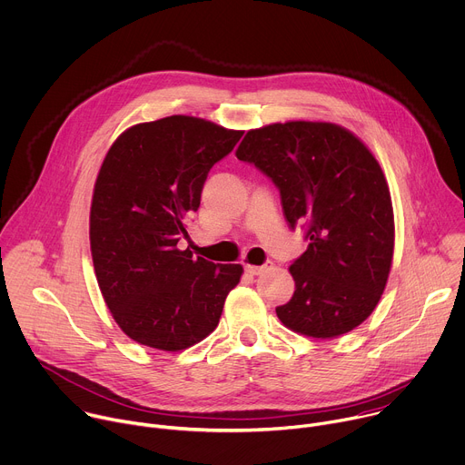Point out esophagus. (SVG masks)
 Segmentation results:
<instances>
[{"instance_id": "34e87169", "label": "esophagus", "mask_w": 465, "mask_h": 465, "mask_svg": "<svg viewBox=\"0 0 465 465\" xmlns=\"http://www.w3.org/2000/svg\"><path fill=\"white\" fill-rule=\"evenodd\" d=\"M265 269H267V265H251V263H247V265H245V272H247V274H251V276L262 274Z\"/></svg>"}]
</instances>
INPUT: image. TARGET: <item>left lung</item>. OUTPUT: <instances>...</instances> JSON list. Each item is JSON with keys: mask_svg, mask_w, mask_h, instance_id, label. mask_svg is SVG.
<instances>
[{"mask_svg": "<svg viewBox=\"0 0 465 465\" xmlns=\"http://www.w3.org/2000/svg\"><path fill=\"white\" fill-rule=\"evenodd\" d=\"M281 191L288 223H306L310 245L290 265L282 324L313 339L351 331L385 292L394 256V211L385 173L368 146L333 123L290 121L249 130L236 150Z\"/></svg>", "mask_w": 465, "mask_h": 465, "instance_id": "left-lung-1", "label": "left lung"}]
</instances>
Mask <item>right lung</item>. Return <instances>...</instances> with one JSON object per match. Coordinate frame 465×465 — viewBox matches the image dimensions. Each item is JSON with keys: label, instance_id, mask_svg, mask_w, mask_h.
I'll return each mask as SVG.
<instances>
[{"label": "right lung", "instance_id": "obj_1", "mask_svg": "<svg viewBox=\"0 0 465 465\" xmlns=\"http://www.w3.org/2000/svg\"><path fill=\"white\" fill-rule=\"evenodd\" d=\"M243 132L172 115L123 132L93 189L89 243L112 317L135 342L187 350L220 322L240 263H214L177 247L200 209L209 170Z\"/></svg>", "mask_w": 465, "mask_h": 465}]
</instances>
